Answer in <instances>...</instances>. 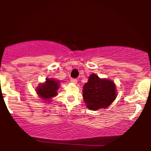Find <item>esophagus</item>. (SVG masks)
Here are the masks:
<instances>
[{"label": "esophagus", "mask_w": 151, "mask_h": 151, "mask_svg": "<svg viewBox=\"0 0 151 151\" xmlns=\"http://www.w3.org/2000/svg\"><path fill=\"white\" fill-rule=\"evenodd\" d=\"M71 81L74 84H76L77 82V79H74V78H71Z\"/></svg>", "instance_id": "1"}]
</instances>
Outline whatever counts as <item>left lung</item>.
<instances>
[{
    "mask_svg": "<svg viewBox=\"0 0 151 151\" xmlns=\"http://www.w3.org/2000/svg\"><path fill=\"white\" fill-rule=\"evenodd\" d=\"M83 89V98L90 110L106 108L116 97V90L113 81L100 79L94 74L89 76Z\"/></svg>",
    "mask_w": 151,
    "mask_h": 151,
    "instance_id": "left-lung-1",
    "label": "left lung"
}]
</instances>
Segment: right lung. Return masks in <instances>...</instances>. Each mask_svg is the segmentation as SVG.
Returning a JSON list of instances; mask_svg holds the SVG:
<instances>
[{
  "label": "right lung",
  "mask_w": 151,
  "mask_h": 151,
  "mask_svg": "<svg viewBox=\"0 0 151 151\" xmlns=\"http://www.w3.org/2000/svg\"><path fill=\"white\" fill-rule=\"evenodd\" d=\"M59 87V81L54 79H47L45 84H40L37 89V94L44 100L50 99L56 96Z\"/></svg>",
  "instance_id": "obj_1"
}]
</instances>
